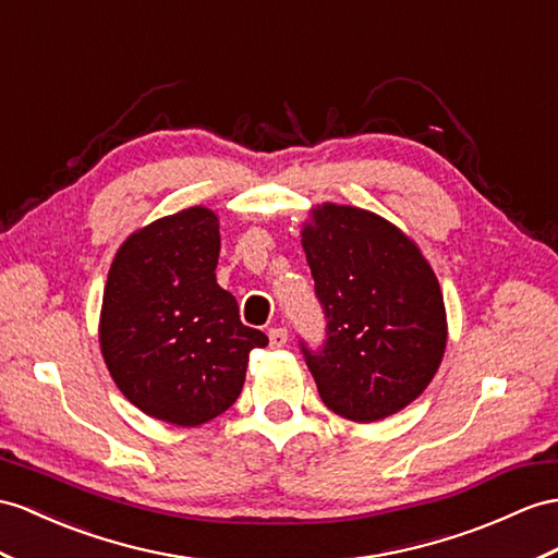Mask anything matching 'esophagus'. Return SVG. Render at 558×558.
Wrapping results in <instances>:
<instances>
[{"mask_svg":"<svg viewBox=\"0 0 558 558\" xmlns=\"http://www.w3.org/2000/svg\"><path fill=\"white\" fill-rule=\"evenodd\" d=\"M269 345L271 348H283V345H287V341H289V333H287V329H281V326H279V329H269Z\"/></svg>","mask_w":558,"mask_h":558,"instance_id":"esophagus-1","label":"esophagus"}]
</instances>
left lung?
Masks as SVG:
<instances>
[{
    "label": "left lung",
    "mask_w": 558,
    "mask_h": 558,
    "mask_svg": "<svg viewBox=\"0 0 558 558\" xmlns=\"http://www.w3.org/2000/svg\"><path fill=\"white\" fill-rule=\"evenodd\" d=\"M301 236L326 315L322 352L303 345L319 398L357 424L404 410L445 355L436 271L402 229L355 206H315Z\"/></svg>",
    "instance_id": "left-lung-1"
}]
</instances>
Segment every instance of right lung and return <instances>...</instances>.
Returning <instances> with one entry per match:
<instances>
[{"label":"right lung","mask_w":558,"mask_h":558,"mask_svg":"<svg viewBox=\"0 0 558 558\" xmlns=\"http://www.w3.org/2000/svg\"><path fill=\"white\" fill-rule=\"evenodd\" d=\"M220 220L192 206L132 232L108 269L99 345L137 410L182 428L227 412L267 336L241 324L215 279Z\"/></svg>","instance_id":"1"}]
</instances>
